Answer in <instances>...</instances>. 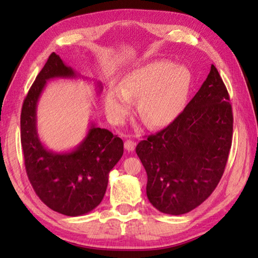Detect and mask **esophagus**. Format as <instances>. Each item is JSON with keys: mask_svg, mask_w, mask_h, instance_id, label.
<instances>
[{"mask_svg": "<svg viewBox=\"0 0 258 258\" xmlns=\"http://www.w3.org/2000/svg\"><path fill=\"white\" fill-rule=\"evenodd\" d=\"M135 145H137V143H135L134 141H132V140H126L125 141V143H124V147H125V149L127 150V151H133L134 150V148H135Z\"/></svg>", "mask_w": 258, "mask_h": 258, "instance_id": "esophagus-1", "label": "esophagus"}]
</instances>
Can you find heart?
Listing matches in <instances>:
<instances>
[{
	"label": "heart",
	"mask_w": 258,
	"mask_h": 258,
	"mask_svg": "<svg viewBox=\"0 0 258 258\" xmlns=\"http://www.w3.org/2000/svg\"><path fill=\"white\" fill-rule=\"evenodd\" d=\"M190 72L167 60H157L127 74L120 86H112L104 97L108 116L115 123L124 121L131 101L138 100L140 118L149 127L171 123L186 100Z\"/></svg>",
	"instance_id": "b5f03b06"
}]
</instances>
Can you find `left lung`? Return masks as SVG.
<instances>
[{"instance_id":"8db88e82","label":"left lung","mask_w":258,"mask_h":258,"mask_svg":"<svg viewBox=\"0 0 258 258\" xmlns=\"http://www.w3.org/2000/svg\"><path fill=\"white\" fill-rule=\"evenodd\" d=\"M230 97L216 67L167 127L137 146L152 206L181 215L203 204L223 175L232 145Z\"/></svg>"}]
</instances>
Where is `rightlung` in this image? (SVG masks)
I'll use <instances>...</instances> for the list:
<instances>
[{
	"label": "right lung",
	"mask_w": 258,
	"mask_h": 258,
	"mask_svg": "<svg viewBox=\"0 0 258 258\" xmlns=\"http://www.w3.org/2000/svg\"><path fill=\"white\" fill-rule=\"evenodd\" d=\"M76 76L58 54L51 53L26 95L20 116L21 147L30 184L47 207L67 216L83 215L102 202L109 172L124 152L123 140L94 124L71 152L56 154L42 145L36 130V104L46 81Z\"/></svg>",
	"instance_id": "right-lung-1"
}]
</instances>
